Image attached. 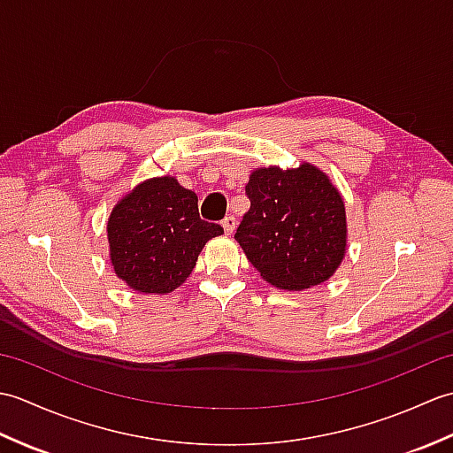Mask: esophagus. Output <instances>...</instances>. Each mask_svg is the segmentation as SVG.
I'll use <instances>...</instances> for the list:
<instances>
[{"mask_svg": "<svg viewBox=\"0 0 453 453\" xmlns=\"http://www.w3.org/2000/svg\"><path fill=\"white\" fill-rule=\"evenodd\" d=\"M235 224H237V221H235V216H232V214L226 216V218H224V221H221V226H224V232H226L227 235H232V234H234Z\"/></svg>", "mask_w": 453, "mask_h": 453, "instance_id": "obj_1", "label": "esophagus"}]
</instances>
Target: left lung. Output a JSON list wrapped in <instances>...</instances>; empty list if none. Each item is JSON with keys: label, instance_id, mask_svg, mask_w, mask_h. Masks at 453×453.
Instances as JSON below:
<instances>
[{"label": "left lung", "instance_id": "left-lung-1", "mask_svg": "<svg viewBox=\"0 0 453 453\" xmlns=\"http://www.w3.org/2000/svg\"><path fill=\"white\" fill-rule=\"evenodd\" d=\"M245 195L251 208L235 239L265 280L280 290L329 280L346 251V214L325 173L310 163L257 169Z\"/></svg>", "mask_w": 453, "mask_h": 453}]
</instances>
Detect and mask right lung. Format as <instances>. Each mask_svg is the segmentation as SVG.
Returning a JSON list of instances; mask_svg holds the SVG:
<instances>
[{
    "mask_svg": "<svg viewBox=\"0 0 453 453\" xmlns=\"http://www.w3.org/2000/svg\"><path fill=\"white\" fill-rule=\"evenodd\" d=\"M111 263L132 290L169 294L187 280L219 224L200 219L198 196L177 179L143 180L109 218Z\"/></svg>",
    "mask_w": 453,
    "mask_h": 453,
    "instance_id": "obj_1",
    "label": "right lung"
}]
</instances>
